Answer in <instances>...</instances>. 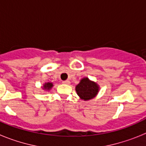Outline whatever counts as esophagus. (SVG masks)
I'll return each instance as SVG.
<instances>
[{"mask_svg":"<svg viewBox=\"0 0 146 146\" xmlns=\"http://www.w3.org/2000/svg\"><path fill=\"white\" fill-rule=\"evenodd\" d=\"M63 83H64V84H66V85H69L70 84V81L69 80H65V81H63Z\"/></svg>","mask_w":146,"mask_h":146,"instance_id":"34e87169","label":"esophagus"}]
</instances>
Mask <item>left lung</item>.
<instances>
[{"label":"left lung","mask_w":146,"mask_h":146,"mask_svg":"<svg viewBox=\"0 0 146 146\" xmlns=\"http://www.w3.org/2000/svg\"><path fill=\"white\" fill-rule=\"evenodd\" d=\"M99 89V85L96 82L91 80L88 77H83L75 87L77 94L84 101H88L96 97Z\"/></svg>","instance_id":"obj_1"}]
</instances>
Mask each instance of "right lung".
<instances>
[{
    "label": "right lung",
    "instance_id": "add662e5",
    "mask_svg": "<svg viewBox=\"0 0 146 146\" xmlns=\"http://www.w3.org/2000/svg\"><path fill=\"white\" fill-rule=\"evenodd\" d=\"M53 87V83L51 82H45L44 84H43V86H42V89L44 91H50L51 88Z\"/></svg>",
    "mask_w": 146,
    "mask_h": 146
}]
</instances>
